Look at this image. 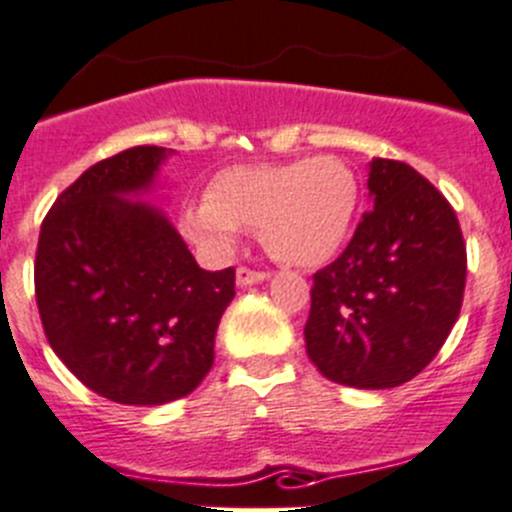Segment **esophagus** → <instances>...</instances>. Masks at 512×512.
Listing matches in <instances>:
<instances>
[{
    "label": "esophagus",
    "mask_w": 512,
    "mask_h": 512,
    "mask_svg": "<svg viewBox=\"0 0 512 512\" xmlns=\"http://www.w3.org/2000/svg\"><path fill=\"white\" fill-rule=\"evenodd\" d=\"M269 279V271H253V269H246V266H241V269L236 271V287L238 289H246V287H253V284H261V281Z\"/></svg>",
    "instance_id": "obj_1"
}]
</instances>
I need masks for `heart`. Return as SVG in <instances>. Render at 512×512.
Returning a JSON list of instances; mask_svg holds the SVG:
<instances>
[{"label":"heart","mask_w":512,"mask_h":512,"mask_svg":"<svg viewBox=\"0 0 512 512\" xmlns=\"http://www.w3.org/2000/svg\"><path fill=\"white\" fill-rule=\"evenodd\" d=\"M358 205V177L337 157L251 164L218 172L208 198L190 205L180 225L213 256L231 253L241 228H251L271 259L312 269L345 248Z\"/></svg>","instance_id":"heart-1"}]
</instances>
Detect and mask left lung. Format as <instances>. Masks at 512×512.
I'll return each instance as SVG.
<instances>
[{
	"label": "left lung",
	"mask_w": 512,
	"mask_h": 512,
	"mask_svg": "<svg viewBox=\"0 0 512 512\" xmlns=\"http://www.w3.org/2000/svg\"><path fill=\"white\" fill-rule=\"evenodd\" d=\"M373 210L314 274L307 355L340 386L396 388L434 360L459 317L467 251L442 192L409 164H368Z\"/></svg>",
	"instance_id": "obj_1"
}]
</instances>
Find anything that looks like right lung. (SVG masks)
I'll use <instances>...</instances> for the list:
<instances>
[{
	"instance_id": "add662e5",
	"label": "right lung",
	"mask_w": 512,
	"mask_h": 512,
	"mask_svg": "<svg viewBox=\"0 0 512 512\" xmlns=\"http://www.w3.org/2000/svg\"><path fill=\"white\" fill-rule=\"evenodd\" d=\"M164 147H134L83 172L45 215L37 241L40 320L65 368L98 396L162 406L213 368L236 271H205L144 195Z\"/></svg>"
}]
</instances>
